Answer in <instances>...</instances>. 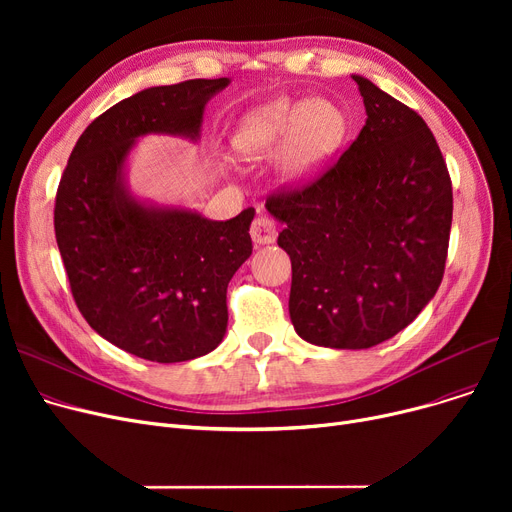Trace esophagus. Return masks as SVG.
<instances>
[{"label":"esophagus","instance_id":"1","mask_svg":"<svg viewBox=\"0 0 512 512\" xmlns=\"http://www.w3.org/2000/svg\"><path fill=\"white\" fill-rule=\"evenodd\" d=\"M276 224L267 218V215H257L251 224V238L257 245H270L276 240Z\"/></svg>","mask_w":512,"mask_h":512}]
</instances>
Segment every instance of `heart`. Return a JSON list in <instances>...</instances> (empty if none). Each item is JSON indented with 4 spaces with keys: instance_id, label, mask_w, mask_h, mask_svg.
Instances as JSON below:
<instances>
[{
    "instance_id": "obj_1",
    "label": "heart",
    "mask_w": 512,
    "mask_h": 512,
    "mask_svg": "<svg viewBox=\"0 0 512 512\" xmlns=\"http://www.w3.org/2000/svg\"><path fill=\"white\" fill-rule=\"evenodd\" d=\"M346 114L326 99L278 97L253 107L232 132V149L242 159H263L280 145V170L292 180L311 176L342 145Z\"/></svg>"
}]
</instances>
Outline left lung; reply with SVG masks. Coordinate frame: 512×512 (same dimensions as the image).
Segmentation results:
<instances>
[{
	"label": "left lung",
	"mask_w": 512,
	"mask_h": 512,
	"mask_svg": "<svg viewBox=\"0 0 512 512\" xmlns=\"http://www.w3.org/2000/svg\"><path fill=\"white\" fill-rule=\"evenodd\" d=\"M353 78L367 112L359 137L265 201L284 222L292 326L328 348H369L405 330L440 288L452 226V182L432 130Z\"/></svg>",
	"instance_id": "1"
}]
</instances>
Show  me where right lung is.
<instances>
[{
    "label": "right lung",
    "mask_w": 512,
    "mask_h": 512,
    "mask_svg": "<svg viewBox=\"0 0 512 512\" xmlns=\"http://www.w3.org/2000/svg\"><path fill=\"white\" fill-rule=\"evenodd\" d=\"M228 78L151 87L95 118L60 178L53 228L78 311L122 351L155 363L211 353L226 334V288L253 253V207L211 222L134 201L122 166L149 132L197 139L207 99Z\"/></svg>",
    "instance_id": "right-lung-1"
}]
</instances>
